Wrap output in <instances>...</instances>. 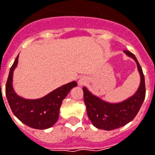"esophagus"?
<instances>
[{"mask_svg": "<svg viewBox=\"0 0 155 155\" xmlns=\"http://www.w3.org/2000/svg\"><path fill=\"white\" fill-rule=\"evenodd\" d=\"M86 82H87V78H86V76H82V77L80 78V80H79L78 83H79V85H80V86H84Z\"/></svg>", "mask_w": 155, "mask_h": 155, "instance_id": "obj_1", "label": "esophagus"}]
</instances>
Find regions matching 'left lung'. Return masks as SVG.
I'll return each mask as SVG.
<instances>
[{"instance_id": "1", "label": "left lung", "mask_w": 155, "mask_h": 155, "mask_svg": "<svg viewBox=\"0 0 155 155\" xmlns=\"http://www.w3.org/2000/svg\"><path fill=\"white\" fill-rule=\"evenodd\" d=\"M124 51L135 60L141 76L140 86L134 95L121 103L110 104L91 94L85 86L83 87L87 115L92 125L98 129L111 130L130 122L137 114L145 98L146 89L143 69L133 53L129 51Z\"/></svg>"}]
</instances>
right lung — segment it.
Returning <instances> with one entry per match:
<instances>
[{"label":"right lung","mask_w":155,"mask_h":155,"mask_svg":"<svg viewBox=\"0 0 155 155\" xmlns=\"http://www.w3.org/2000/svg\"><path fill=\"white\" fill-rule=\"evenodd\" d=\"M18 55L10 69L6 85V96L12 111L20 121L31 128L39 130L50 128L58 120L63 100L73 87L77 86V83H68L39 99H25L17 95L12 87L13 70L18 65Z\"/></svg>","instance_id":"1"}]
</instances>
